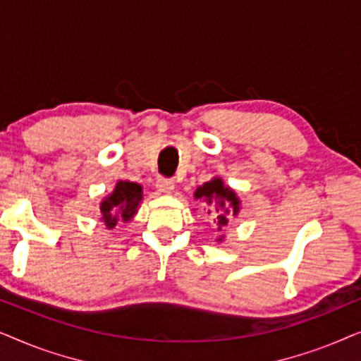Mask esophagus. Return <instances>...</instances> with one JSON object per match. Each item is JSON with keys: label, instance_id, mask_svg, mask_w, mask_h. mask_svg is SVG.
<instances>
[{"label": "esophagus", "instance_id": "34e87169", "mask_svg": "<svg viewBox=\"0 0 361 361\" xmlns=\"http://www.w3.org/2000/svg\"><path fill=\"white\" fill-rule=\"evenodd\" d=\"M156 189L157 192H161V194H171L172 190H174V180L171 179H157L156 180Z\"/></svg>", "mask_w": 361, "mask_h": 361}]
</instances>
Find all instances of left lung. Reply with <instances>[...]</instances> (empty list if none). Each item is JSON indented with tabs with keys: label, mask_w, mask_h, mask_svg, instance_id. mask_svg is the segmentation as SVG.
<instances>
[{
	"label": "left lung",
	"mask_w": 361,
	"mask_h": 361,
	"mask_svg": "<svg viewBox=\"0 0 361 361\" xmlns=\"http://www.w3.org/2000/svg\"><path fill=\"white\" fill-rule=\"evenodd\" d=\"M194 199L205 202L210 205L207 210V215L215 212L214 224L216 225V231L225 233V228L228 226L230 216H236L241 210V200L236 195V192L231 187L225 185L221 177H214V179L199 185L194 192ZM225 235H220L216 241H224Z\"/></svg>",
	"instance_id": "obj_1"
}]
</instances>
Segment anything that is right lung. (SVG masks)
Here are the masks:
<instances>
[{
    "label": "right lung",
    "instance_id": "add662e5",
    "mask_svg": "<svg viewBox=\"0 0 361 361\" xmlns=\"http://www.w3.org/2000/svg\"><path fill=\"white\" fill-rule=\"evenodd\" d=\"M142 202V187L131 180H118L111 194L100 202V221L108 230L135 219Z\"/></svg>",
    "mask_w": 361,
    "mask_h": 361
}]
</instances>
